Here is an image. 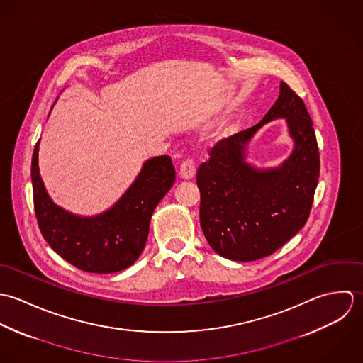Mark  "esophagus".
<instances>
[{"label": "esophagus", "mask_w": 363, "mask_h": 363, "mask_svg": "<svg viewBox=\"0 0 363 363\" xmlns=\"http://www.w3.org/2000/svg\"><path fill=\"white\" fill-rule=\"evenodd\" d=\"M195 172H196V168H195V162L192 160L184 161L179 167V177L182 179H192Z\"/></svg>", "instance_id": "obj_1"}]
</instances>
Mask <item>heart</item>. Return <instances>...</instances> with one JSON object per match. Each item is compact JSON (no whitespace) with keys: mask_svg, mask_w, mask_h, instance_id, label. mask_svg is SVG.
I'll return each mask as SVG.
<instances>
[{"mask_svg":"<svg viewBox=\"0 0 363 363\" xmlns=\"http://www.w3.org/2000/svg\"><path fill=\"white\" fill-rule=\"evenodd\" d=\"M218 135H223V130H218Z\"/></svg>","mask_w":363,"mask_h":363,"instance_id":"1","label":"heart"}]
</instances>
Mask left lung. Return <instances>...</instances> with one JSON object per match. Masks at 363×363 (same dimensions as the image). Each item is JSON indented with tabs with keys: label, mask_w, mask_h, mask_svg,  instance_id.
<instances>
[{
	"label": "left lung",
	"mask_w": 363,
	"mask_h": 363,
	"mask_svg": "<svg viewBox=\"0 0 363 363\" xmlns=\"http://www.w3.org/2000/svg\"><path fill=\"white\" fill-rule=\"evenodd\" d=\"M262 121L218 142L201 164V225L218 255L240 262L274 254L306 224L320 175V154L311 118L286 82ZM285 118L294 150L278 167L258 169L246 147L265 123Z\"/></svg>",
	"instance_id": "left-lung-1"
}]
</instances>
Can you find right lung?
Masks as SVG:
<instances>
[{"instance_id": "1", "label": "right lung", "mask_w": 363, "mask_h": 363, "mask_svg": "<svg viewBox=\"0 0 363 363\" xmlns=\"http://www.w3.org/2000/svg\"><path fill=\"white\" fill-rule=\"evenodd\" d=\"M39 142L32 155L33 203L48 244L75 268L113 274L133 265L145 250L150 220L158 202L175 182L169 155L147 160L119 201L95 216H79L56 205L39 172Z\"/></svg>"}]
</instances>
